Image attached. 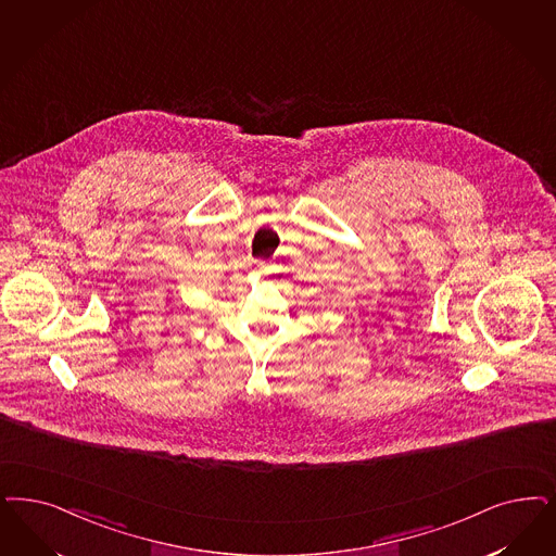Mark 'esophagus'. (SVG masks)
Listing matches in <instances>:
<instances>
[{
	"label": "esophagus",
	"instance_id": "34e87169",
	"mask_svg": "<svg viewBox=\"0 0 556 556\" xmlns=\"http://www.w3.org/2000/svg\"><path fill=\"white\" fill-rule=\"evenodd\" d=\"M258 268H261V270H265V268H267V265H265V263H258Z\"/></svg>",
	"mask_w": 556,
	"mask_h": 556
}]
</instances>
